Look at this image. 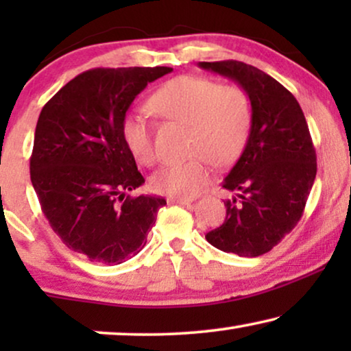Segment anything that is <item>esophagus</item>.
Here are the masks:
<instances>
[{
	"label": "esophagus",
	"mask_w": 351,
	"mask_h": 351,
	"mask_svg": "<svg viewBox=\"0 0 351 351\" xmlns=\"http://www.w3.org/2000/svg\"><path fill=\"white\" fill-rule=\"evenodd\" d=\"M171 204H190L191 199L190 198H167Z\"/></svg>",
	"instance_id": "1"
}]
</instances>
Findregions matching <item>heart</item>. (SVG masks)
Returning a JSON list of instances; mask_svg holds the SVG:
<instances>
[{
    "label": "heart",
    "instance_id": "b5f03b06",
    "mask_svg": "<svg viewBox=\"0 0 351 351\" xmlns=\"http://www.w3.org/2000/svg\"><path fill=\"white\" fill-rule=\"evenodd\" d=\"M148 108L167 121L189 124V153L185 162L169 165L153 177V189L172 198H193L209 182L208 161L230 166L246 147L252 126V105L238 86H220L203 76L182 75L158 88ZM124 143L142 165L156 161L153 129L143 114L129 113L121 123Z\"/></svg>",
    "mask_w": 351,
    "mask_h": 351
}]
</instances>
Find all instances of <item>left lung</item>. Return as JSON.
<instances>
[{
    "instance_id": "left-lung-1",
    "label": "left lung",
    "mask_w": 351,
    "mask_h": 351,
    "mask_svg": "<svg viewBox=\"0 0 351 351\" xmlns=\"http://www.w3.org/2000/svg\"><path fill=\"white\" fill-rule=\"evenodd\" d=\"M201 69L237 81L252 105L246 147L222 182L234 196L208 243L241 257L262 256L299 222L316 177V153L299 102L285 86L238 60L199 62Z\"/></svg>"
}]
</instances>
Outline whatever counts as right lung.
I'll list each match as a JSON object with an SVG mask.
<instances>
[{"instance_id": "obj_1", "label": "right lung", "mask_w": 351, "mask_h": 351, "mask_svg": "<svg viewBox=\"0 0 351 351\" xmlns=\"http://www.w3.org/2000/svg\"><path fill=\"white\" fill-rule=\"evenodd\" d=\"M169 66L93 69L69 81L36 123L32 185L51 228L90 262L118 265L142 251L165 198L126 195L145 179L121 123L148 83Z\"/></svg>"}]
</instances>
